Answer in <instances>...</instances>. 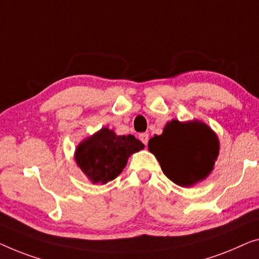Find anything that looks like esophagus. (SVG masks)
Instances as JSON below:
<instances>
[{
    "instance_id": "obj_1",
    "label": "esophagus",
    "mask_w": 259,
    "mask_h": 259,
    "mask_svg": "<svg viewBox=\"0 0 259 259\" xmlns=\"http://www.w3.org/2000/svg\"><path fill=\"white\" fill-rule=\"evenodd\" d=\"M140 140H141V142L143 143V144L146 145V144H148V142H149V135L146 134V133L140 134Z\"/></svg>"
}]
</instances>
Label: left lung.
Returning <instances> with one entry per match:
<instances>
[{"label": "left lung", "instance_id": "1", "mask_svg": "<svg viewBox=\"0 0 259 259\" xmlns=\"http://www.w3.org/2000/svg\"><path fill=\"white\" fill-rule=\"evenodd\" d=\"M149 150L159 161L164 175L179 186H192L211 172L219 154V140L200 121L173 119L159 136L149 141Z\"/></svg>", "mask_w": 259, "mask_h": 259}]
</instances>
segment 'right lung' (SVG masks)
<instances>
[{
  "mask_svg": "<svg viewBox=\"0 0 259 259\" xmlns=\"http://www.w3.org/2000/svg\"><path fill=\"white\" fill-rule=\"evenodd\" d=\"M143 148L144 144L133 135L117 136L113 130L103 128L80 143L75 161L93 183L106 184L122 172L130 154Z\"/></svg>",
  "mask_w": 259,
  "mask_h": 259,
  "instance_id": "1",
  "label": "right lung"
}]
</instances>
